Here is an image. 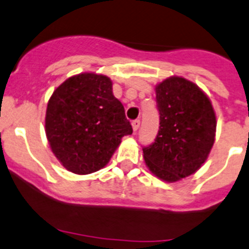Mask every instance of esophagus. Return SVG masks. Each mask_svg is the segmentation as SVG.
<instances>
[{"instance_id":"obj_1","label":"esophagus","mask_w":249,"mask_h":249,"mask_svg":"<svg viewBox=\"0 0 249 249\" xmlns=\"http://www.w3.org/2000/svg\"><path fill=\"white\" fill-rule=\"evenodd\" d=\"M139 127H140V120H134V121H132V128L134 132H137Z\"/></svg>"}]
</instances>
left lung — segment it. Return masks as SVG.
<instances>
[{"label": "left lung", "instance_id": "obj_1", "mask_svg": "<svg viewBox=\"0 0 249 249\" xmlns=\"http://www.w3.org/2000/svg\"><path fill=\"white\" fill-rule=\"evenodd\" d=\"M160 129L142 157L155 177L176 183L207 160L215 140L216 117L208 95L191 81L171 76L155 87Z\"/></svg>", "mask_w": 249, "mask_h": 249}]
</instances>
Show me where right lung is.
Wrapping results in <instances>:
<instances>
[{"instance_id": "obj_1", "label": "right lung", "mask_w": 249, "mask_h": 249, "mask_svg": "<svg viewBox=\"0 0 249 249\" xmlns=\"http://www.w3.org/2000/svg\"><path fill=\"white\" fill-rule=\"evenodd\" d=\"M44 128L54 156L80 176L104 168L122 138L133 133L112 81L95 72L71 76L54 89Z\"/></svg>"}]
</instances>
